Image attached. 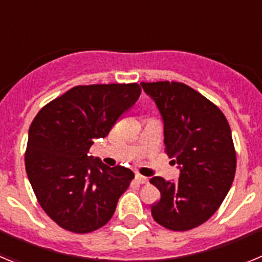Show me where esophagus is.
<instances>
[{
	"instance_id": "esophagus-1",
	"label": "esophagus",
	"mask_w": 262,
	"mask_h": 262,
	"mask_svg": "<svg viewBox=\"0 0 262 262\" xmlns=\"http://www.w3.org/2000/svg\"><path fill=\"white\" fill-rule=\"evenodd\" d=\"M135 180L139 182V184H147L148 182V178L144 177V176H142V174H139V173H136L135 174Z\"/></svg>"
}]
</instances>
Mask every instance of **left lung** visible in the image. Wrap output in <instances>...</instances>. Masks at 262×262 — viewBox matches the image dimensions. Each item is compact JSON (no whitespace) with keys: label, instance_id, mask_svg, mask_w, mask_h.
Returning <instances> with one entry per match:
<instances>
[{"label":"left lung","instance_id":"8db88e82","mask_svg":"<svg viewBox=\"0 0 262 262\" xmlns=\"http://www.w3.org/2000/svg\"><path fill=\"white\" fill-rule=\"evenodd\" d=\"M140 85L159 108L165 152L180 169L176 182L151 178L161 194L152 216L168 230H191L214 215L232 185L236 152L230 124L217 106L182 82Z\"/></svg>","mask_w":262,"mask_h":262}]
</instances>
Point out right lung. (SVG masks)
Here are the masks:
<instances>
[{
  "instance_id": "obj_1",
  "label": "right lung",
  "mask_w": 262,
  "mask_h": 262,
  "mask_svg": "<svg viewBox=\"0 0 262 262\" xmlns=\"http://www.w3.org/2000/svg\"><path fill=\"white\" fill-rule=\"evenodd\" d=\"M142 89L138 84L80 85L39 111L29 129L25 164L41 209L61 228L88 233L111 219L134 178L124 166L89 156Z\"/></svg>"
}]
</instances>
